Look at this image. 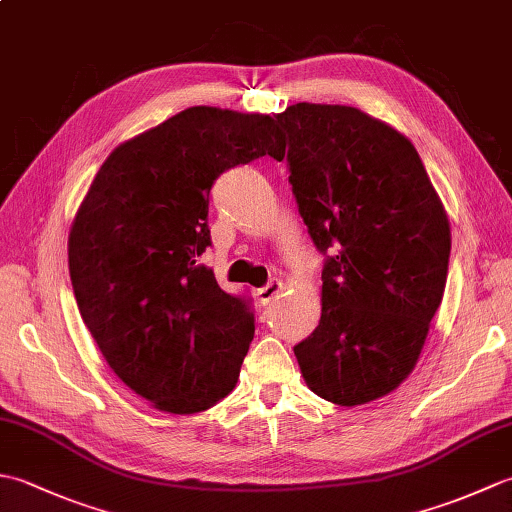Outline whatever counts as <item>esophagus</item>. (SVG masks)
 <instances>
[{
  "instance_id": "34e87169",
  "label": "esophagus",
  "mask_w": 512,
  "mask_h": 512,
  "mask_svg": "<svg viewBox=\"0 0 512 512\" xmlns=\"http://www.w3.org/2000/svg\"><path fill=\"white\" fill-rule=\"evenodd\" d=\"M281 290H284V284H281L279 279H270L264 288L257 290V301L262 303V306H268V303L273 301Z\"/></svg>"
}]
</instances>
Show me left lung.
Returning <instances> with one entry per match:
<instances>
[{"label":"left lung","mask_w":512,"mask_h":512,"mask_svg":"<svg viewBox=\"0 0 512 512\" xmlns=\"http://www.w3.org/2000/svg\"><path fill=\"white\" fill-rule=\"evenodd\" d=\"M288 171L325 257L321 321L295 345L314 394L341 407L394 391L416 367L447 286L451 231L416 147L347 105H290Z\"/></svg>","instance_id":"obj_1"}]
</instances>
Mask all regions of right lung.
Returning <instances> with one entry per match:
<instances>
[{"label":"right lung","instance_id":"add662e5","mask_svg":"<svg viewBox=\"0 0 512 512\" xmlns=\"http://www.w3.org/2000/svg\"><path fill=\"white\" fill-rule=\"evenodd\" d=\"M284 151L275 118L189 107L116 147L74 217L83 323L114 374L160 411H204L237 383L255 312L202 264L209 195L224 171Z\"/></svg>","mask_w":512,"mask_h":512}]
</instances>
